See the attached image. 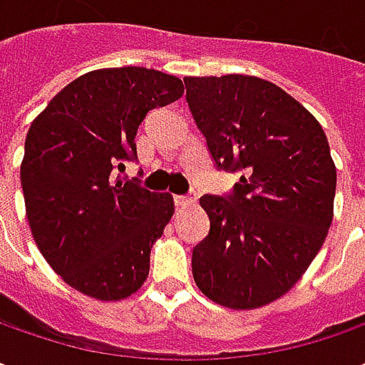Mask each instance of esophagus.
<instances>
[{"instance_id":"esophagus-1","label":"esophagus","mask_w":365,"mask_h":365,"mask_svg":"<svg viewBox=\"0 0 365 365\" xmlns=\"http://www.w3.org/2000/svg\"><path fill=\"white\" fill-rule=\"evenodd\" d=\"M175 203L176 207H192V205L197 203V199L192 195H176Z\"/></svg>"}]
</instances>
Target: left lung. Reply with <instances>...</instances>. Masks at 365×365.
I'll use <instances>...</instances> for the list:
<instances>
[{"instance_id": "left-lung-1", "label": "left lung", "mask_w": 365, "mask_h": 365, "mask_svg": "<svg viewBox=\"0 0 365 365\" xmlns=\"http://www.w3.org/2000/svg\"><path fill=\"white\" fill-rule=\"evenodd\" d=\"M185 85L213 160L242 170L232 197L199 199L211 230L192 250L195 282L221 307L259 309L301 280L329 233L337 170L327 135L270 81L223 75Z\"/></svg>"}]
</instances>
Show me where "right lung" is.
I'll return each mask as SVG.
<instances>
[{"label": "right lung", "instance_id": "right-lung-1", "mask_svg": "<svg viewBox=\"0 0 365 365\" xmlns=\"http://www.w3.org/2000/svg\"><path fill=\"white\" fill-rule=\"evenodd\" d=\"M182 93L180 78L154 68H97L68 83L32 121L20 166L28 225L50 268L81 294L123 301L146 282L150 250L175 201L115 170L135 158L148 111Z\"/></svg>", "mask_w": 365, "mask_h": 365}]
</instances>
